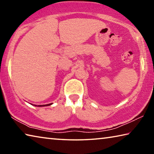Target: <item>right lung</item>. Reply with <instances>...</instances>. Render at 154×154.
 Segmentation results:
<instances>
[{
    "label": "right lung",
    "mask_w": 154,
    "mask_h": 154,
    "mask_svg": "<svg viewBox=\"0 0 154 154\" xmlns=\"http://www.w3.org/2000/svg\"><path fill=\"white\" fill-rule=\"evenodd\" d=\"M31 105H32V104H31ZM52 105V103H49V104H48V105H38L37 106H49ZM35 106H36V105H35Z\"/></svg>",
    "instance_id": "add662e5"
}]
</instances>
